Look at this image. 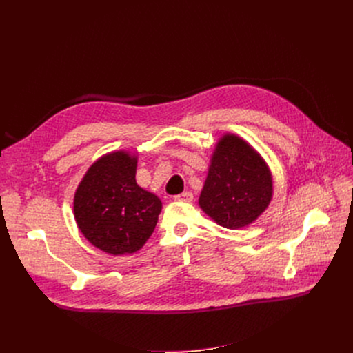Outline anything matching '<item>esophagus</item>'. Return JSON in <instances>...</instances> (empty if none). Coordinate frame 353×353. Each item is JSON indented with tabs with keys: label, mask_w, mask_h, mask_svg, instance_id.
<instances>
[{
	"label": "esophagus",
	"mask_w": 353,
	"mask_h": 353,
	"mask_svg": "<svg viewBox=\"0 0 353 353\" xmlns=\"http://www.w3.org/2000/svg\"><path fill=\"white\" fill-rule=\"evenodd\" d=\"M174 200H176V201H184V203H189V201H192V200H193V194H192L190 192H184V193H181V194L174 196Z\"/></svg>",
	"instance_id": "obj_1"
}]
</instances>
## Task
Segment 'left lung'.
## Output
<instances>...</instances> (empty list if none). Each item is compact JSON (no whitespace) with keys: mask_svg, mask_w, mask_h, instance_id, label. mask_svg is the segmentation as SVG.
Listing matches in <instances>:
<instances>
[{"mask_svg":"<svg viewBox=\"0 0 353 353\" xmlns=\"http://www.w3.org/2000/svg\"><path fill=\"white\" fill-rule=\"evenodd\" d=\"M273 196L272 173L263 157L234 134L220 137L210 160L199 206L226 229L249 226Z\"/></svg>","mask_w":353,"mask_h":353,"instance_id":"left-lung-1","label":"left lung"}]
</instances>
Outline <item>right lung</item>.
<instances>
[{
    "instance_id": "1",
    "label": "right lung",
    "mask_w": 353,
    "mask_h": 353,
    "mask_svg": "<svg viewBox=\"0 0 353 353\" xmlns=\"http://www.w3.org/2000/svg\"><path fill=\"white\" fill-rule=\"evenodd\" d=\"M137 156L120 150L90 165L74 194V219L88 242L110 254L140 250L152 236L161 200L136 181Z\"/></svg>"
}]
</instances>
